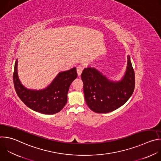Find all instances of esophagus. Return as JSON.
Masks as SVG:
<instances>
[{"mask_svg": "<svg viewBox=\"0 0 161 161\" xmlns=\"http://www.w3.org/2000/svg\"><path fill=\"white\" fill-rule=\"evenodd\" d=\"M76 70H77L78 75V76H80L81 74V73H82V71H83V68L82 67H81V66H78V67H77V68H76Z\"/></svg>", "mask_w": 161, "mask_h": 161, "instance_id": "34e87169", "label": "esophagus"}]
</instances>
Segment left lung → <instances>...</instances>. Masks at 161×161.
Listing matches in <instances>:
<instances>
[{
  "label": "left lung",
  "mask_w": 161,
  "mask_h": 161,
  "mask_svg": "<svg viewBox=\"0 0 161 161\" xmlns=\"http://www.w3.org/2000/svg\"><path fill=\"white\" fill-rule=\"evenodd\" d=\"M125 76L120 81H111L95 68H85L81 78L86 104L93 111L107 113L124 104L135 87V75L130 57Z\"/></svg>",
  "instance_id": "obj_1"
}]
</instances>
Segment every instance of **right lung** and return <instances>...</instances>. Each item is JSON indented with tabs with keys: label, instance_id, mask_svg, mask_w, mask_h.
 I'll return each mask as SVG.
<instances>
[{
	"label": "right lung",
	"instance_id": "add662e5",
	"mask_svg": "<svg viewBox=\"0 0 161 161\" xmlns=\"http://www.w3.org/2000/svg\"><path fill=\"white\" fill-rule=\"evenodd\" d=\"M17 64L16 60L13 83L16 92L21 101L32 110L45 114H55L62 110L67 103L70 85L78 76L76 68L60 73L47 88L32 90L26 88L20 83L18 77Z\"/></svg>",
	"mask_w": 161,
	"mask_h": 161
}]
</instances>
